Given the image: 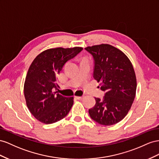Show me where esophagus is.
I'll use <instances>...</instances> for the list:
<instances>
[{
    "mask_svg": "<svg viewBox=\"0 0 159 159\" xmlns=\"http://www.w3.org/2000/svg\"><path fill=\"white\" fill-rule=\"evenodd\" d=\"M78 100H82L83 98V97H84V96H81V97H79V96H77V97H75Z\"/></svg>",
    "mask_w": 159,
    "mask_h": 159,
    "instance_id": "esophagus-1",
    "label": "esophagus"
}]
</instances>
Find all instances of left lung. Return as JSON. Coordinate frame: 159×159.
Returning a JSON list of instances; mask_svg holds the SVG:
<instances>
[{"label":"left lung","mask_w":159,"mask_h":159,"mask_svg":"<svg viewBox=\"0 0 159 159\" xmlns=\"http://www.w3.org/2000/svg\"><path fill=\"white\" fill-rule=\"evenodd\" d=\"M94 58L93 77L101 81L105 93L89 110L90 118L105 126L122 120L130 109L136 94L137 79L132 63L119 49L108 44L85 48Z\"/></svg>","instance_id":"8db88e82"}]
</instances>
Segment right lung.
I'll list each match as a JSON object with an SVG mask.
<instances>
[{
  "label": "right lung",
  "instance_id": "add662e5",
  "mask_svg": "<svg viewBox=\"0 0 159 159\" xmlns=\"http://www.w3.org/2000/svg\"><path fill=\"white\" fill-rule=\"evenodd\" d=\"M82 47L46 50L30 65L24 84L27 107L36 119L52 124L65 118L73 105V97L57 93V76L66 62L83 51Z\"/></svg>",
  "mask_w": 159,
  "mask_h": 159
}]
</instances>
